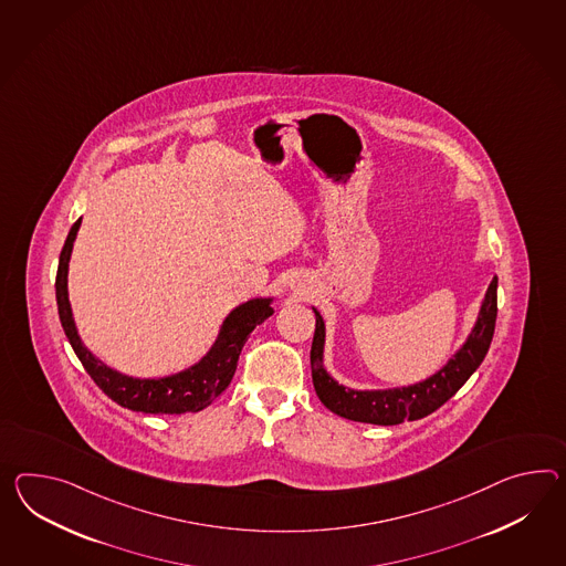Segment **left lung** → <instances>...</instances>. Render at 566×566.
Masks as SVG:
<instances>
[{
	"label": "left lung",
	"instance_id": "obj_1",
	"mask_svg": "<svg viewBox=\"0 0 566 566\" xmlns=\"http://www.w3.org/2000/svg\"><path fill=\"white\" fill-rule=\"evenodd\" d=\"M315 311V337L311 347V373L313 385L321 402L339 417L373 423V426H399L402 421H415L440 409L452 399L472 373L481 366L495 333L496 321V276L484 294L479 318L470 332L467 344L462 345L450 361L429 376L428 380L402 388L388 390H354L337 385L323 368V345H325V323Z\"/></svg>",
	"mask_w": 566,
	"mask_h": 566
}]
</instances>
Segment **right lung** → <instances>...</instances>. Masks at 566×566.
<instances>
[{
	"label": "right lung",
	"instance_id": "1",
	"mask_svg": "<svg viewBox=\"0 0 566 566\" xmlns=\"http://www.w3.org/2000/svg\"><path fill=\"white\" fill-rule=\"evenodd\" d=\"M82 219L71 227L67 241L59 258L56 270V306L63 332L70 339L73 352L83 364L85 373L92 376L104 395H108L114 402L126 407L130 411L153 415H181L196 413L208 407L212 400L221 395L233 380L239 354L248 342L249 333L265 318L274 313L270 306L272 298H253L241 306H237L222 323L221 333L214 345L210 347L205 358L196 366L166 378H133L116 373L99 361L92 352L82 344L75 321L71 315L70 294H67V272H70L71 249L80 231Z\"/></svg>",
	"mask_w": 566,
	"mask_h": 566
}]
</instances>
